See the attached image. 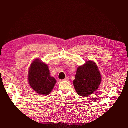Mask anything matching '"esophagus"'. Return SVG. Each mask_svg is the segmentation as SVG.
I'll list each match as a JSON object with an SVG mask.
<instances>
[{"instance_id":"34e87169","label":"esophagus","mask_w":128,"mask_h":128,"mask_svg":"<svg viewBox=\"0 0 128 128\" xmlns=\"http://www.w3.org/2000/svg\"><path fill=\"white\" fill-rule=\"evenodd\" d=\"M69 80V78H68V77H67V78H66L65 79H64V80H64V81H68Z\"/></svg>"}]
</instances>
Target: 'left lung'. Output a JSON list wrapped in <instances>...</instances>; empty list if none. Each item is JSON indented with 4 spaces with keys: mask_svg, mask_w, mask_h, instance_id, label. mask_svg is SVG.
I'll return each mask as SVG.
<instances>
[{
    "mask_svg": "<svg viewBox=\"0 0 128 128\" xmlns=\"http://www.w3.org/2000/svg\"><path fill=\"white\" fill-rule=\"evenodd\" d=\"M101 81V74L97 65L93 61H88L77 69L73 83L78 95L88 97L98 89Z\"/></svg>",
    "mask_w": 128,
    "mask_h": 128,
    "instance_id": "left-lung-1",
    "label": "left lung"
}]
</instances>
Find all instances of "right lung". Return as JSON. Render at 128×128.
Returning a JSON list of instances; mask_svg holds the SVG:
<instances>
[{
	"mask_svg": "<svg viewBox=\"0 0 128 128\" xmlns=\"http://www.w3.org/2000/svg\"><path fill=\"white\" fill-rule=\"evenodd\" d=\"M50 74L48 65L35 60L31 64L29 71L30 86L39 94L48 95L56 83V80Z\"/></svg>",
	"mask_w": 128,
	"mask_h": 128,
	"instance_id": "obj_1",
	"label": "right lung"
}]
</instances>
